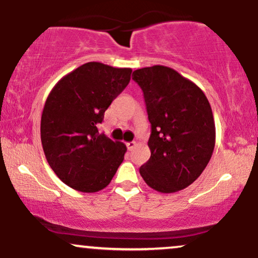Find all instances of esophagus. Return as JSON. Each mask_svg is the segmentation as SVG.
<instances>
[{
	"mask_svg": "<svg viewBox=\"0 0 258 258\" xmlns=\"http://www.w3.org/2000/svg\"><path fill=\"white\" fill-rule=\"evenodd\" d=\"M136 146H137V143H136V142H128V143L126 144L127 149H128V150H132Z\"/></svg>",
	"mask_w": 258,
	"mask_h": 258,
	"instance_id": "obj_1",
	"label": "esophagus"
}]
</instances>
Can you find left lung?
Listing matches in <instances>:
<instances>
[{
    "label": "left lung",
    "instance_id": "left-lung-1",
    "mask_svg": "<svg viewBox=\"0 0 258 258\" xmlns=\"http://www.w3.org/2000/svg\"><path fill=\"white\" fill-rule=\"evenodd\" d=\"M132 79L143 91L152 125V155L139 173L154 190L176 193L203 173L214 153L211 105L200 87L172 68H142Z\"/></svg>",
    "mask_w": 258,
    "mask_h": 258
}]
</instances>
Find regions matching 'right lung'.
Segmentation results:
<instances>
[{
    "label": "right lung",
    "mask_w": 258,
    "mask_h": 258,
    "mask_svg": "<svg viewBox=\"0 0 258 258\" xmlns=\"http://www.w3.org/2000/svg\"><path fill=\"white\" fill-rule=\"evenodd\" d=\"M132 69L98 61L67 74L47 97L41 142L58 178L75 190L96 193L111 182L127 148L98 132L111 102L126 88Z\"/></svg>",
    "instance_id": "right-lung-1"
}]
</instances>
